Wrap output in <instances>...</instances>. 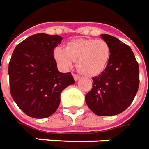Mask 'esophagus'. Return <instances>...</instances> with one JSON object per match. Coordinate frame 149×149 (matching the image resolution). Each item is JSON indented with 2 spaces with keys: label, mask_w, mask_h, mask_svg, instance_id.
I'll return each mask as SVG.
<instances>
[{
  "label": "esophagus",
  "mask_w": 149,
  "mask_h": 149,
  "mask_svg": "<svg viewBox=\"0 0 149 149\" xmlns=\"http://www.w3.org/2000/svg\"><path fill=\"white\" fill-rule=\"evenodd\" d=\"M73 76H74V79L75 81H78V80L80 79L79 75V74H73Z\"/></svg>",
  "instance_id": "esophagus-1"
}]
</instances>
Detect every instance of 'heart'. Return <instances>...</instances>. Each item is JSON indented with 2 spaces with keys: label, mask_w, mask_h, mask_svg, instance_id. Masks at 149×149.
Masks as SVG:
<instances>
[{
  "label": "heart",
  "mask_w": 149,
  "mask_h": 149,
  "mask_svg": "<svg viewBox=\"0 0 149 149\" xmlns=\"http://www.w3.org/2000/svg\"><path fill=\"white\" fill-rule=\"evenodd\" d=\"M56 62L63 69L77 63V69L86 76H95L106 68L111 57L109 44L103 39H78L70 42L66 49L57 46L54 49Z\"/></svg>",
  "instance_id": "b5f03b06"
}]
</instances>
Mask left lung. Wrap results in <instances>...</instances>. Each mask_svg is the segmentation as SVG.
Segmentation results:
<instances>
[{"label":"left lung","mask_w":149,"mask_h":149,"mask_svg":"<svg viewBox=\"0 0 149 149\" xmlns=\"http://www.w3.org/2000/svg\"><path fill=\"white\" fill-rule=\"evenodd\" d=\"M101 38L110 46V59L103 72L92 79V89L85 100L95 115L111 116L123 112L132 103L139 88L140 70L127 45L111 35L101 34Z\"/></svg>","instance_id":"obj_1"}]
</instances>
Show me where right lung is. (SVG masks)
Returning <instances> with one entry per match:
<instances>
[{
	"label": "right lung",
	"mask_w": 149,
	"mask_h": 149,
	"mask_svg": "<svg viewBox=\"0 0 149 149\" xmlns=\"http://www.w3.org/2000/svg\"><path fill=\"white\" fill-rule=\"evenodd\" d=\"M63 38L37 33L19 43L9 63L10 93L24 113L42 119L54 113L60 95L75 81L70 72L61 73L57 67L54 49Z\"/></svg>",
	"instance_id": "obj_1"
}]
</instances>
